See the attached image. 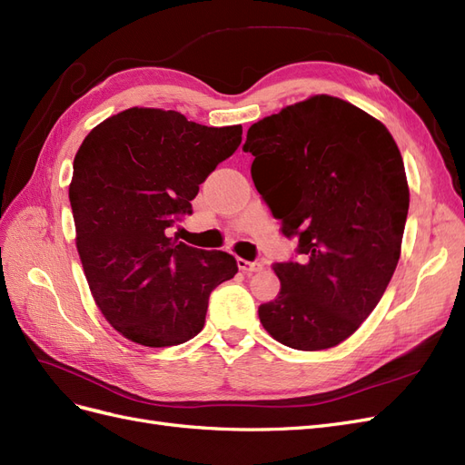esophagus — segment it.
<instances>
[{
    "instance_id": "1",
    "label": "esophagus",
    "mask_w": 465,
    "mask_h": 465,
    "mask_svg": "<svg viewBox=\"0 0 465 465\" xmlns=\"http://www.w3.org/2000/svg\"><path fill=\"white\" fill-rule=\"evenodd\" d=\"M236 265H238V270L244 272V273H256V272L262 270V263H258V262H248V260H244V258H238V260H236Z\"/></svg>"
}]
</instances>
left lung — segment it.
<instances>
[{
	"mask_svg": "<svg viewBox=\"0 0 465 465\" xmlns=\"http://www.w3.org/2000/svg\"><path fill=\"white\" fill-rule=\"evenodd\" d=\"M252 180L273 203L299 260L273 263L265 331L299 351L341 343L369 318L396 272L410 209L400 149L384 124L316 94L250 125Z\"/></svg>",
	"mask_w": 465,
	"mask_h": 465,
	"instance_id": "8db88e82",
	"label": "left lung"
}]
</instances>
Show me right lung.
<instances>
[{
  "label": "right lung",
  "instance_id": "right-lung-1",
  "mask_svg": "<svg viewBox=\"0 0 465 465\" xmlns=\"http://www.w3.org/2000/svg\"><path fill=\"white\" fill-rule=\"evenodd\" d=\"M241 142L242 125L207 128L174 110L135 106L81 143L69 184L77 252L96 306L128 340H192L211 291L238 272L227 252L192 248L166 229L192 213L202 182Z\"/></svg>",
  "mask_w": 465,
  "mask_h": 465
}]
</instances>
